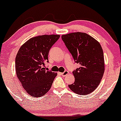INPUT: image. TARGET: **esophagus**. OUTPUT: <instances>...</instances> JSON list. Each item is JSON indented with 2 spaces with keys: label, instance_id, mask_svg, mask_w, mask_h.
I'll list each match as a JSON object with an SVG mask.
<instances>
[{
  "label": "esophagus",
  "instance_id": "34e87169",
  "mask_svg": "<svg viewBox=\"0 0 121 121\" xmlns=\"http://www.w3.org/2000/svg\"><path fill=\"white\" fill-rule=\"evenodd\" d=\"M60 74H61V76H64H64H67V75L69 74V72L68 71H66V70H65V72H62V73H60Z\"/></svg>",
  "mask_w": 121,
  "mask_h": 121
}]
</instances>
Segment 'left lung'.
Instances as JSON below:
<instances>
[{
	"label": "left lung",
	"mask_w": 121,
	"mask_h": 121,
	"mask_svg": "<svg viewBox=\"0 0 121 121\" xmlns=\"http://www.w3.org/2000/svg\"><path fill=\"white\" fill-rule=\"evenodd\" d=\"M61 38L75 62L80 65L73 72L75 81L69 87L77 94L91 93L99 85L105 71L101 45L91 36L80 32L63 35Z\"/></svg>",
	"instance_id": "obj_1"
}]
</instances>
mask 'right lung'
I'll list each match as a JSON object with an SVG mask.
<instances>
[{"instance_id":"right-lung-1","label":"right lung","mask_w":121,"mask_h":121,"mask_svg":"<svg viewBox=\"0 0 121 121\" xmlns=\"http://www.w3.org/2000/svg\"><path fill=\"white\" fill-rule=\"evenodd\" d=\"M59 35H44L32 37L21 46L15 59L18 79L32 97H40L51 89L57 73L46 70L48 53L60 38Z\"/></svg>"}]
</instances>
